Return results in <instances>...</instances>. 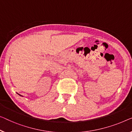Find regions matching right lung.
Masks as SVG:
<instances>
[{
	"label": "right lung",
	"instance_id": "1",
	"mask_svg": "<svg viewBox=\"0 0 132 132\" xmlns=\"http://www.w3.org/2000/svg\"><path fill=\"white\" fill-rule=\"evenodd\" d=\"M18 94V95H20V96H22V95H21L20 94Z\"/></svg>",
	"mask_w": 132,
	"mask_h": 132
}]
</instances>
